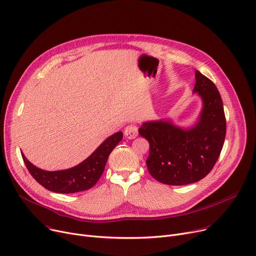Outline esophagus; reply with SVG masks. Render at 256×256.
Here are the masks:
<instances>
[{
	"instance_id": "esophagus-1",
	"label": "esophagus",
	"mask_w": 256,
	"mask_h": 256,
	"mask_svg": "<svg viewBox=\"0 0 256 256\" xmlns=\"http://www.w3.org/2000/svg\"><path fill=\"white\" fill-rule=\"evenodd\" d=\"M138 127L135 125H128L125 130H124V135L125 138H129V140H133L138 136Z\"/></svg>"
}]
</instances>
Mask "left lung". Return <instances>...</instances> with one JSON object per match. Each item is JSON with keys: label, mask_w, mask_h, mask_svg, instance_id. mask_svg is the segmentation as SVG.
Listing matches in <instances>:
<instances>
[{"label": "left lung", "mask_w": 256, "mask_h": 256, "mask_svg": "<svg viewBox=\"0 0 256 256\" xmlns=\"http://www.w3.org/2000/svg\"><path fill=\"white\" fill-rule=\"evenodd\" d=\"M193 92L204 102L196 125L182 129L170 121H154L138 129L150 144L148 172L163 184L181 186L200 181L213 170L221 153L226 120L220 93L198 70Z\"/></svg>", "instance_id": "left-lung-1"}]
</instances>
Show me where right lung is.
I'll use <instances>...</instances> for the list:
<instances>
[{"label":"right lung","instance_id":"obj_1","mask_svg":"<svg viewBox=\"0 0 256 256\" xmlns=\"http://www.w3.org/2000/svg\"><path fill=\"white\" fill-rule=\"evenodd\" d=\"M123 132H116L105 140L84 161L65 170L46 172L36 168L22 154L28 170L36 181L56 193H75L92 188L100 178L110 154L122 140Z\"/></svg>","mask_w":256,"mask_h":256}]
</instances>
